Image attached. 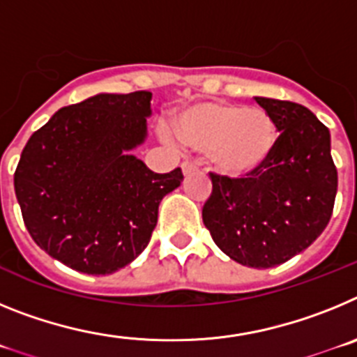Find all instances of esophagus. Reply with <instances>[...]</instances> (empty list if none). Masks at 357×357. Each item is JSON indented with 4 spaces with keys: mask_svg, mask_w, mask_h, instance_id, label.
Listing matches in <instances>:
<instances>
[{
    "mask_svg": "<svg viewBox=\"0 0 357 357\" xmlns=\"http://www.w3.org/2000/svg\"><path fill=\"white\" fill-rule=\"evenodd\" d=\"M182 173H184L185 176L189 175V173H193V172H197V166H195L193 162H182Z\"/></svg>",
    "mask_w": 357,
    "mask_h": 357,
    "instance_id": "obj_1",
    "label": "esophagus"
}]
</instances>
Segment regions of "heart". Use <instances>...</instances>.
<instances>
[{
  "label": "heart",
  "instance_id": "obj_1",
  "mask_svg": "<svg viewBox=\"0 0 357 357\" xmlns=\"http://www.w3.org/2000/svg\"><path fill=\"white\" fill-rule=\"evenodd\" d=\"M173 130L184 146L206 153L216 173L227 178L255 175L272 159L279 128L266 110L227 102H197L178 109ZM169 143V130L162 132Z\"/></svg>",
  "mask_w": 357,
  "mask_h": 357
}]
</instances>
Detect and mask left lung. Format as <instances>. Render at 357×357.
Listing matches in <instances>:
<instances>
[{
  "mask_svg": "<svg viewBox=\"0 0 357 357\" xmlns=\"http://www.w3.org/2000/svg\"><path fill=\"white\" fill-rule=\"evenodd\" d=\"M279 128L270 162L247 178L214 175L202 209L218 248L250 268H273L301 254L333 214L338 173L329 128L304 105L255 96Z\"/></svg>",
  "mask_w": 357,
  "mask_h": 357,
  "instance_id": "left-lung-1",
  "label": "left lung"
}]
</instances>
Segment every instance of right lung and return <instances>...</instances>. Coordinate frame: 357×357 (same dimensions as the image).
Listing matches in <instances>:
<instances>
[{
  "label": "right lung",
  "instance_id": "add662e5",
  "mask_svg": "<svg viewBox=\"0 0 357 357\" xmlns=\"http://www.w3.org/2000/svg\"><path fill=\"white\" fill-rule=\"evenodd\" d=\"M151 93H100L56 110L33 132L14 175L33 241L53 259L109 275L146 248L159 204L184 181L151 172L132 150L146 141Z\"/></svg>",
  "mask_w": 357,
  "mask_h": 357
}]
</instances>
